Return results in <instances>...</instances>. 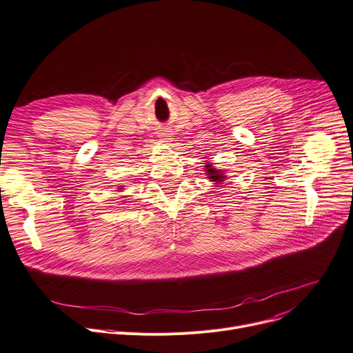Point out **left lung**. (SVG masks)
<instances>
[{
    "label": "left lung",
    "instance_id": "8db88e82",
    "mask_svg": "<svg viewBox=\"0 0 353 353\" xmlns=\"http://www.w3.org/2000/svg\"><path fill=\"white\" fill-rule=\"evenodd\" d=\"M205 171H206V175H208V178L210 179V181H213V182H216V183H221V182H223V181H226L225 178V175H223V172L222 171H219V170H216V168H213L212 167V164H208V165H205Z\"/></svg>",
    "mask_w": 353,
    "mask_h": 353
}]
</instances>
